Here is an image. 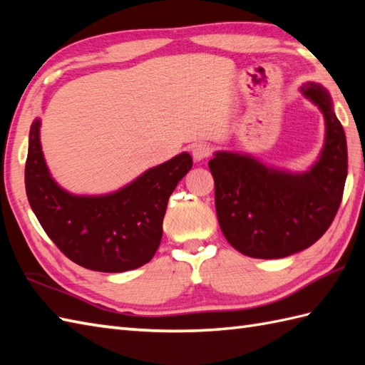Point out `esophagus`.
I'll return each mask as SVG.
<instances>
[{"label":"esophagus","mask_w":365,"mask_h":365,"mask_svg":"<svg viewBox=\"0 0 365 365\" xmlns=\"http://www.w3.org/2000/svg\"><path fill=\"white\" fill-rule=\"evenodd\" d=\"M210 153H212V147L205 143H199L196 145H192V158L196 161L205 160Z\"/></svg>","instance_id":"1"}]
</instances>
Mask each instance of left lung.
<instances>
[{"mask_svg": "<svg viewBox=\"0 0 365 365\" xmlns=\"http://www.w3.org/2000/svg\"><path fill=\"white\" fill-rule=\"evenodd\" d=\"M301 92L320 108L327 125L320 158L307 173H285L235 152H216L208 161L222 234L254 259H281L312 246L342 202L348 173L344 127L327 89L307 83Z\"/></svg>", "mask_w": 365, "mask_h": 365, "instance_id": "8db88e82", "label": "left lung"}]
</instances>
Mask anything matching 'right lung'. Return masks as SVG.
I'll use <instances>...</instances> for the list:
<instances>
[{
    "mask_svg": "<svg viewBox=\"0 0 365 365\" xmlns=\"http://www.w3.org/2000/svg\"><path fill=\"white\" fill-rule=\"evenodd\" d=\"M41 120L29 131L25 187L53 243L80 267L122 273L150 262L163 235L169 196L192 166L183 152L103 196H75L53 180L42 153Z\"/></svg>",
    "mask_w": 365,
    "mask_h": 365,
    "instance_id": "1",
    "label": "right lung"
}]
</instances>
